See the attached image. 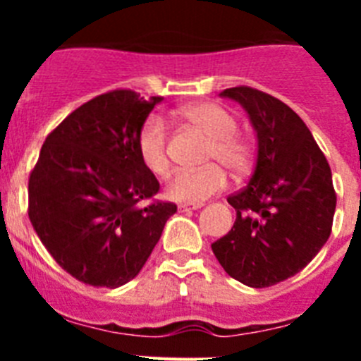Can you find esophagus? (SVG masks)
Listing matches in <instances>:
<instances>
[{
  "mask_svg": "<svg viewBox=\"0 0 361 361\" xmlns=\"http://www.w3.org/2000/svg\"><path fill=\"white\" fill-rule=\"evenodd\" d=\"M199 208H200V204H180V206H178L180 212H191V209H199Z\"/></svg>",
  "mask_w": 361,
  "mask_h": 361,
  "instance_id": "34e87169",
  "label": "esophagus"
}]
</instances>
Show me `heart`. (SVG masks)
<instances>
[{"mask_svg": "<svg viewBox=\"0 0 361 361\" xmlns=\"http://www.w3.org/2000/svg\"><path fill=\"white\" fill-rule=\"evenodd\" d=\"M180 116L209 137L206 161H220L235 175H242L250 168L251 148L235 133L237 121L226 108L215 103H195L183 108ZM137 153L153 175L161 177L168 171V132L161 117L152 116L145 121L137 135ZM226 183V171L216 162L197 170H177L166 184V197L175 202L200 204L224 190Z\"/></svg>", "mask_w": 361, "mask_h": 361, "instance_id": "b5f03b06", "label": "heart"}]
</instances>
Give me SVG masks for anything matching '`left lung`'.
I'll list each match as a JSON object with an SVG mask.
<instances>
[{
	"instance_id": "left-lung-1",
	"label": "left lung",
	"mask_w": 361,
	"mask_h": 361,
	"mask_svg": "<svg viewBox=\"0 0 361 361\" xmlns=\"http://www.w3.org/2000/svg\"><path fill=\"white\" fill-rule=\"evenodd\" d=\"M220 97L237 101L250 117L257 166L250 184L228 197L237 220L212 250L231 279L269 288L304 269L329 238L336 208L333 175L288 104L250 86L226 88Z\"/></svg>"
}]
</instances>
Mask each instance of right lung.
Here are the masks:
<instances>
[{
    "instance_id": "add662e5",
    "label": "right lung",
    "mask_w": 361,
    "mask_h": 361,
    "mask_svg": "<svg viewBox=\"0 0 361 361\" xmlns=\"http://www.w3.org/2000/svg\"><path fill=\"white\" fill-rule=\"evenodd\" d=\"M162 97L114 90L73 110L43 142L28 178V216L50 255L79 282L119 288L135 279L177 206L137 202L159 180L137 135Z\"/></svg>"
}]
</instances>
